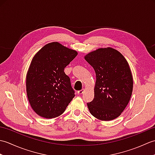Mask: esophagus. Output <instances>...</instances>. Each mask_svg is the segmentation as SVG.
Returning <instances> with one entry per match:
<instances>
[{
  "label": "esophagus",
  "instance_id": "34e87169",
  "mask_svg": "<svg viewBox=\"0 0 155 155\" xmlns=\"http://www.w3.org/2000/svg\"><path fill=\"white\" fill-rule=\"evenodd\" d=\"M84 89H82L81 91H78V94H82L84 93Z\"/></svg>",
  "mask_w": 155,
  "mask_h": 155
}]
</instances>
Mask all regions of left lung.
Returning a JSON list of instances; mask_svg holds the SVG:
<instances>
[{
	"label": "left lung",
	"mask_w": 155,
	"mask_h": 155,
	"mask_svg": "<svg viewBox=\"0 0 155 155\" xmlns=\"http://www.w3.org/2000/svg\"><path fill=\"white\" fill-rule=\"evenodd\" d=\"M96 74L94 97L87 103L91 114L101 120L119 117L133 93V79L126 58L116 49L101 48L84 56Z\"/></svg>",
	"instance_id": "1"
}]
</instances>
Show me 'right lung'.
Listing matches in <instances>:
<instances>
[{"instance_id": "obj_1", "label": "right lung", "mask_w": 155, "mask_h": 155, "mask_svg": "<svg viewBox=\"0 0 155 155\" xmlns=\"http://www.w3.org/2000/svg\"><path fill=\"white\" fill-rule=\"evenodd\" d=\"M78 52L58 42L47 44L32 58L27 73V97L39 116H60L75 96L64 69Z\"/></svg>"}]
</instances>
